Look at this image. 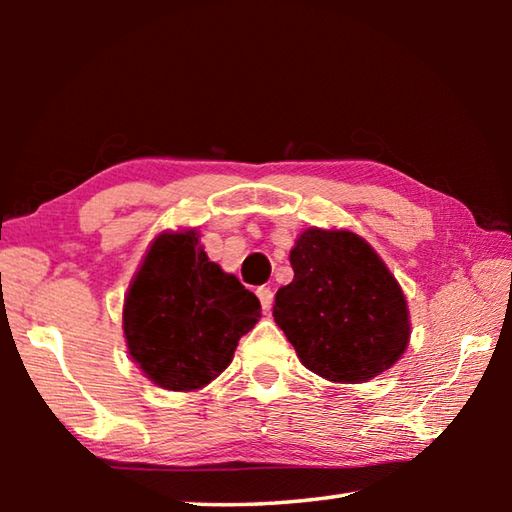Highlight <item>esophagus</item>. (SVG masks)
<instances>
[{
    "label": "esophagus",
    "mask_w": 512,
    "mask_h": 512,
    "mask_svg": "<svg viewBox=\"0 0 512 512\" xmlns=\"http://www.w3.org/2000/svg\"><path fill=\"white\" fill-rule=\"evenodd\" d=\"M257 298H259V302H262L264 311H271V307H273V289L271 287H259Z\"/></svg>",
    "instance_id": "34e87169"
}]
</instances>
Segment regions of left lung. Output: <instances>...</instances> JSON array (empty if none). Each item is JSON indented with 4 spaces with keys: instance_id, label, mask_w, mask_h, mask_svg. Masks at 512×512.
<instances>
[{
    "instance_id": "left-lung-1",
    "label": "left lung",
    "mask_w": 512,
    "mask_h": 512,
    "mask_svg": "<svg viewBox=\"0 0 512 512\" xmlns=\"http://www.w3.org/2000/svg\"><path fill=\"white\" fill-rule=\"evenodd\" d=\"M293 280L275 293L273 318L302 366L339 384H361L402 357L409 307L366 239L309 228L291 250Z\"/></svg>"
}]
</instances>
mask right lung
<instances>
[{
    "instance_id": "1",
    "label": "right lung",
    "mask_w": 512,
    "mask_h": 512,
    "mask_svg": "<svg viewBox=\"0 0 512 512\" xmlns=\"http://www.w3.org/2000/svg\"><path fill=\"white\" fill-rule=\"evenodd\" d=\"M262 305L235 275L210 262L196 230L162 232L124 302L133 361L167 391H196L230 366Z\"/></svg>"
}]
</instances>
